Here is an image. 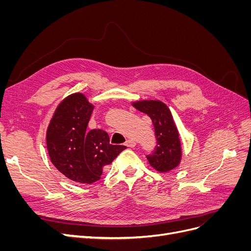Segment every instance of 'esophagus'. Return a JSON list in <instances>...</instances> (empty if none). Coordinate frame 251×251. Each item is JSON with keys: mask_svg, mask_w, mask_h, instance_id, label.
<instances>
[{"mask_svg": "<svg viewBox=\"0 0 251 251\" xmlns=\"http://www.w3.org/2000/svg\"><path fill=\"white\" fill-rule=\"evenodd\" d=\"M126 146L127 148H131V149H133V148H135V146H136V142H135L134 140L128 139V140H126Z\"/></svg>", "mask_w": 251, "mask_h": 251, "instance_id": "obj_1", "label": "esophagus"}]
</instances>
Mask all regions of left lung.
I'll return each instance as SVG.
<instances>
[{
  "label": "left lung",
  "mask_w": 251,
  "mask_h": 251,
  "mask_svg": "<svg viewBox=\"0 0 251 251\" xmlns=\"http://www.w3.org/2000/svg\"><path fill=\"white\" fill-rule=\"evenodd\" d=\"M133 105L138 111L148 114L154 126L156 147L147 155L150 164L161 173L176 168L181 158V144L170 109L158 100H144Z\"/></svg>",
  "instance_id": "left-lung-1"
}]
</instances>
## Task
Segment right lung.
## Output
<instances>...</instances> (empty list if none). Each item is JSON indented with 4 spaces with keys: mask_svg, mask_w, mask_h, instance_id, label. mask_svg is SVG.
<instances>
[{
    "mask_svg": "<svg viewBox=\"0 0 251 251\" xmlns=\"http://www.w3.org/2000/svg\"><path fill=\"white\" fill-rule=\"evenodd\" d=\"M93 111L85 95L75 93L59 103L47 130V149L52 163L69 178L91 184L100 179L126 147L110 144L108 133L87 131Z\"/></svg>",
    "mask_w": 251,
    "mask_h": 251,
    "instance_id": "1",
    "label": "right lung"
}]
</instances>
